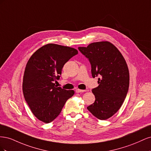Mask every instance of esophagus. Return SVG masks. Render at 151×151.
I'll use <instances>...</instances> for the list:
<instances>
[{
  "label": "esophagus",
  "mask_w": 151,
  "mask_h": 151,
  "mask_svg": "<svg viewBox=\"0 0 151 151\" xmlns=\"http://www.w3.org/2000/svg\"><path fill=\"white\" fill-rule=\"evenodd\" d=\"M76 93H84V92H86V90H82V89H77L76 90Z\"/></svg>",
  "instance_id": "esophagus-1"
}]
</instances>
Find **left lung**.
<instances>
[{"label": "left lung", "mask_w": 151, "mask_h": 151, "mask_svg": "<svg viewBox=\"0 0 151 151\" xmlns=\"http://www.w3.org/2000/svg\"><path fill=\"white\" fill-rule=\"evenodd\" d=\"M88 58L93 78L99 76L97 88L92 89L95 101L87 107L99 120H106L120 108L129 87V71L125 58L108 42H94L79 47Z\"/></svg>", "instance_id": "obj_1"}]
</instances>
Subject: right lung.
Segmentation results:
<instances>
[{
	"mask_svg": "<svg viewBox=\"0 0 151 151\" xmlns=\"http://www.w3.org/2000/svg\"><path fill=\"white\" fill-rule=\"evenodd\" d=\"M77 53L75 48L50 43L36 50L28 61L22 91L32 113L40 121L54 120L74 95L73 90L62 89L54 83L60 79L65 63Z\"/></svg>",
	"mask_w": 151,
	"mask_h": 151,
	"instance_id": "add662e5",
	"label": "right lung"
}]
</instances>
